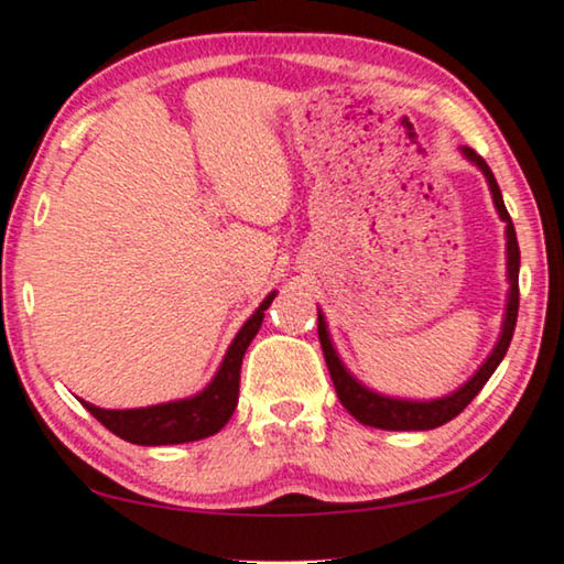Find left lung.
I'll list each match as a JSON object with an SVG mask.
<instances>
[{
	"label": "left lung",
	"instance_id": "obj_1",
	"mask_svg": "<svg viewBox=\"0 0 564 564\" xmlns=\"http://www.w3.org/2000/svg\"><path fill=\"white\" fill-rule=\"evenodd\" d=\"M462 156H465L469 164L480 169L485 182H488L492 205H496L498 218L506 223V280H508V295H506V313L503 323H500V336L488 359L482 361L480 367L475 369V375L469 377L465 384H459L457 390L449 392V395L431 398V400H411V398H395L384 395V392H377L367 388L365 382L357 380L346 365L338 357L334 341H330L328 323L323 311H318V338L323 346V357H326L330 380H334L336 395L341 400V405L349 411L354 419L365 426L384 429V431H429L438 429L444 423L465 411V408L473 403V398L482 390V384L490 380V375L496 372L500 361H503L508 346H511L516 318H519V267H521V253H519V241H516V228L511 223V215H508L503 205V195H500V187L492 176L490 166L485 164L482 156H477L473 149L462 145Z\"/></svg>",
	"mask_w": 564,
	"mask_h": 564
}]
</instances>
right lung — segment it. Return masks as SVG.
Listing matches in <instances>:
<instances>
[{"mask_svg":"<svg viewBox=\"0 0 564 564\" xmlns=\"http://www.w3.org/2000/svg\"><path fill=\"white\" fill-rule=\"evenodd\" d=\"M276 292L261 300V305L243 323L234 341H230L226 357H223L218 372L203 390L189 398L169 400L145 408H126V411H112V408H97L79 398V403L110 429L115 436L126 438L130 444L141 446H166V444H187L207 438L226 426L238 405V384H241V361L243 354L259 334L264 311L272 305Z\"/></svg>","mask_w":564,"mask_h":564,"instance_id":"add662e5","label":"right lung"}]
</instances>
